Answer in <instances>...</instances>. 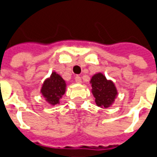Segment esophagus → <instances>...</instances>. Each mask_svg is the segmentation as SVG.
Masks as SVG:
<instances>
[{
	"label": "esophagus",
	"instance_id": "34e87169",
	"mask_svg": "<svg viewBox=\"0 0 157 157\" xmlns=\"http://www.w3.org/2000/svg\"><path fill=\"white\" fill-rule=\"evenodd\" d=\"M75 82L78 83V84H81V83H82V78H81V77L79 76L75 77Z\"/></svg>",
	"mask_w": 157,
	"mask_h": 157
}]
</instances>
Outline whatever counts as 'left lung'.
Masks as SVG:
<instances>
[{"instance_id":"left-lung-1","label":"left lung","mask_w":157,"mask_h":157,"mask_svg":"<svg viewBox=\"0 0 157 157\" xmlns=\"http://www.w3.org/2000/svg\"><path fill=\"white\" fill-rule=\"evenodd\" d=\"M90 84L96 105L102 108H107L113 104L117 90L112 80H107L105 75L98 73L91 78Z\"/></svg>"}]
</instances>
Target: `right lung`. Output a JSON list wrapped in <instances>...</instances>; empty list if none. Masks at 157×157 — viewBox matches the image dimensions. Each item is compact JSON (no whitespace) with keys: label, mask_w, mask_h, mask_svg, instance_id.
<instances>
[{"label":"right lung","mask_w":157,"mask_h":157,"mask_svg":"<svg viewBox=\"0 0 157 157\" xmlns=\"http://www.w3.org/2000/svg\"><path fill=\"white\" fill-rule=\"evenodd\" d=\"M66 82L59 74L53 72L50 78L42 84L40 93L50 105H56L60 103V99L66 91Z\"/></svg>","instance_id":"right-lung-1"}]
</instances>
